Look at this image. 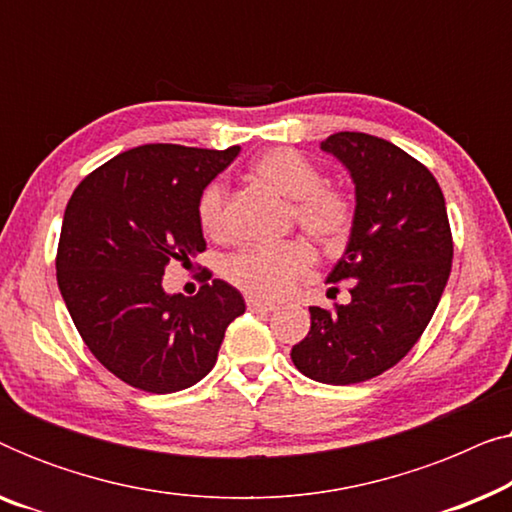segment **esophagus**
Here are the masks:
<instances>
[{
	"label": "esophagus",
	"instance_id": "obj_1",
	"mask_svg": "<svg viewBox=\"0 0 512 512\" xmlns=\"http://www.w3.org/2000/svg\"><path fill=\"white\" fill-rule=\"evenodd\" d=\"M247 307L251 312H272V310H275V305L263 303V300H258V298H247Z\"/></svg>",
	"mask_w": 512,
	"mask_h": 512
}]
</instances>
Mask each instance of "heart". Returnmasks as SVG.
<instances>
[{
  "label": "heart",
  "mask_w": 512,
  "mask_h": 512,
  "mask_svg": "<svg viewBox=\"0 0 512 512\" xmlns=\"http://www.w3.org/2000/svg\"><path fill=\"white\" fill-rule=\"evenodd\" d=\"M251 174L293 200V219L321 247L338 249L347 240L354 223L352 200L338 188L324 186V174L305 156L291 149L265 151L251 165ZM198 216L207 235L221 237L226 233V188L219 181L205 188ZM312 258L305 240L254 244L223 261V277L251 298L277 300L296 286L298 277L312 265Z\"/></svg>",
  "instance_id": "heart-1"
}]
</instances>
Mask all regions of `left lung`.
<instances>
[{
    "mask_svg": "<svg viewBox=\"0 0 512 512\" xmlns=\"http://www.w3.org/2000/svg\"><path fill=\"white\" fill-rule=\"evenodd\" d=\"M321 151L354 184V223L328 284L349 279L352 303L310 307V333L291 349L300 373L324 384L382 375L429 326L452 270V233L438 181L387 139L335 132Z\"/></svg>",
    "mask_w": 512,
    "mask_h": 512,
    "instance_id": "left-lung-1",
    "label": "left lung"
}]
</instances>
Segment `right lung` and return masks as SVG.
<instances>
[{
  "instance_id": "right-lung-1",
  "label": "right lung",
  "mask_w": 512,
  "mask_h": 512,
  "mask_svg": "<svg viewBox=\"0 0 512 512\" xmlns=\"http://www.w3.org/2000/svg\"><path fill=\"white\" fill-rule=\"evenodd\" d=\"M237 153L240 146H137L90 172L67 202L55 258L62 300L95 359L130 387H193L247 307L223 279L193 298L163 289L170 261L191 265L205 251L202 191Z\"/></svg>"
}]
</instances>
